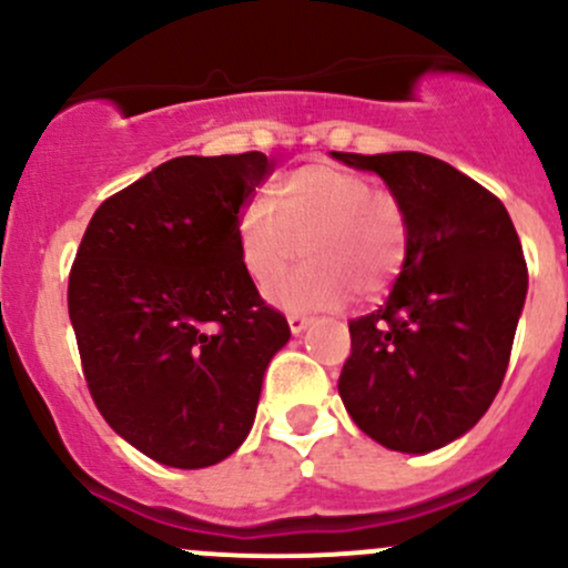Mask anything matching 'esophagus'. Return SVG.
Segmentation results:
<instances>
[{
  "label": "esophagus",
  "mask_w": 568,
  "mask_h": 568,
  "mask_svg": "<svg viewBox=\"0 0 568 568\" xmlns=\"http://www.w3.org/2000/svg\"><path fill=\"white\" fill-rule=\"evenodd\" d=\"M307 324H311V318L302 316V313H291V316H288V326H291V332H294V335L305 332Z\"/></svg>",
  "instance_id": "34e87169"
}]
</instances>
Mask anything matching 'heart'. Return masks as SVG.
<instances>
[{"label":"heart","mask_w":568,"mask_h":568,"mask_svg":"<svg viewBox=\"0 0 568 568\" xmlns=\"http://www.w3.org/2000/svg\"><path fill=\"white\" fill-rule=\"evenodd\" d=\"M268 200H250L236 216L239 263L266 285L305 252V261L268 285L285 311H332L357 294L376 300L409 257V214L398 194L368 175L313 162L280 175Z\"/></svg>","instance_id":"1"}]
</instances>
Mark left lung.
Segmentation results:
<instances>
[{
    "mask_svg": "<svg viewBox=\"0 0 568 568\" xmlns=\"http://www.w3.org/2000/svg\"><path fill=\"white\" fill-rule=\"evenodd\" d=\"M385 178L409 214V257L379 311L348 321L337 390L379 445L428 454L475 426L511 359L528 263L506 205L415 151L337 153Z\"/></svg>",
    "mask_w": 568,
    "mask_h": 568,
    "instance_id": "1",
    "label": "left lung"
}]
</instances>
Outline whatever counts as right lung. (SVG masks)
<instances>
[{
	"mask_svg": "<svg viewBox=\"0 0 568 568\" xmlns=\"http://www.w3.org/2000/svg\"><path fill=\"white\" fill-rule=\"evenodd\" d=\"M274 164L178 156L95 209L68 277L88 390L125 443L168 467L227 459L263 371L291 337L239 263L236 216Z\"/></svg>",
	"mask_w": 568,
	"mask_h": 568,
	"instance_id": "right-lung-1",
	"label": "right lung"
}]
</instances>
